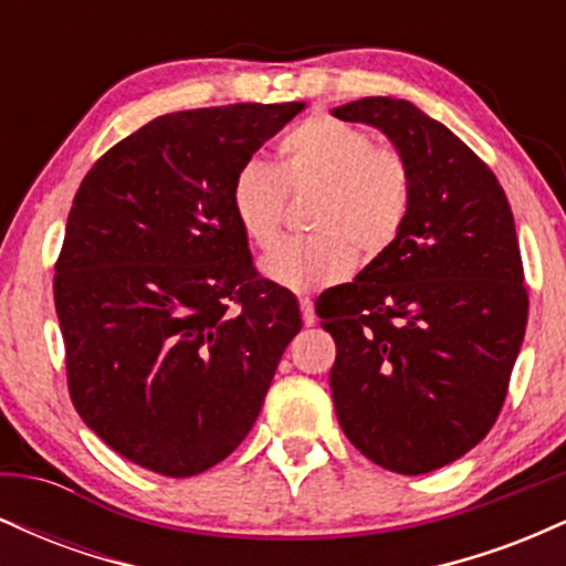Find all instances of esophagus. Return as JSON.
Segmentation results:
<instances>
[{
  "label": "esophagus",
  "mask_w": 566,
  "mask_h": 566,
  "mask_svg": "<svg viewBox=\"0 0 566 566\" xmlns=\"http://www.w3.org/2000/svg\"><path fill=\"white\" fill-rule=\"evenodd\" d=\"M301 314H303V324H305V327H311V324H316L314 301H308V297H301Z\"/></svg>",
  "instance_id": "esophagus-1"
}]
</instances>
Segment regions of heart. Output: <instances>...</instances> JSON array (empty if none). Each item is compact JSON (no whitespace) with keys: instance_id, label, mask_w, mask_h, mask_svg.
I'll use <instances>...</instances> for the list:
<instances>
[{"instance_id":"1","label":"heart","mask_w":566,"mask_h":566,"mask_svg":"<svg viewBox=\"0 0 566 566\" xmlns=\"http://www.w3.org/2000/svg\"><path fill=\"white\" fill-rule=\"evenodd\" d=\"M282 165L247 159L231 184V210L247 242L271 247L282 226L287 191H319L311 229L263 258L261 274L290 292H316L343 282L354 258H373L399 239L412 205L405 159L361 127L308 119L279 146Z\"/></svg>"}]
</instances>
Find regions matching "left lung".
Instances as JSON below:
<instances>
[{"mask_svg": "<svg viewBox=\"0 0 566 566\" xmlns=\"http://www.w3.org/2000/svg\"><path fill=\"white\" fill-rule=\"evenodd\" d=\"M333 116L380 129L412 180L399 239L316 301L337 423L373 463L418 476L473 450L505 401L527 329L516 226L490 167L409 101Z\"/></svg>", "mask_w": 566, "mask_h": 566, "instance_id": "left-lung-1", "label": "left lung"}]
</instances>
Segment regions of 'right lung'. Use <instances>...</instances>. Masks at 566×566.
Returning a JSON list of instances; mask_svg holds the SVG:
<instances>
[{"instance_id":"right-lung-1","label":"right lung","mask_w":566,"mask_h":566,"mask_svg":"<svg viewBox=\"0 0 566 566\" xmlns=\"http://www.w3.org/2000/svg\"><path fill=\"white\" fill-rule=\"evenodd\" d=\"M305 103L157 116L84 175L55 265V311L80 418L143 469H212L255 426L295 295L258 279L233 175Z\"/></svg>"}]
</instances>
